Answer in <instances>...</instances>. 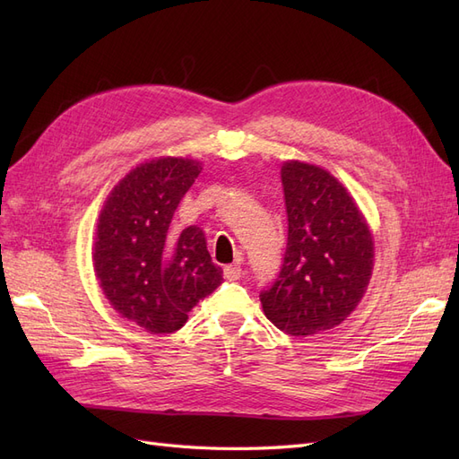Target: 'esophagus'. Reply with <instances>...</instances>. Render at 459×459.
Returning a JSON list of instances; mask_svg holds the SVG:
<instances>
[{
  "label": "esophagus",
  "instance_id": "obj_1",
  "mask_svg": "<svg viewBox=\"0 0 459 459\" xmlns=\"http://www.w3.org/2000/svg\"><path fill=\"white\" fill-rule=\"evenodd\" d=\"M224 277L228 281H238L241 277V266H238V264H228L224 268Z\"/></svg>",
  "mask_w": 459,
  "mask_h": 459
}]
</instances>
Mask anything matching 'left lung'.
Masks as SVG:
<instances>
[{
    "mask_svg": "<svg viewBox=\"0 0 459 459\" xmlns=\"http://www.w3.org/2000/svg\"><path fill=\"white\" fill-rule=\"evenodd\" d=\"M287 248L277 280L260 293L270 322L308 337L342 324L362 300L373 270V238L364 214L335 176L319 166H281Z\"/></svg>",
    "mask_w": 459,
    "mask_h": 459,
    "instance_id": "left-lung-1",
    "label": "left lung"
}]
</instances>
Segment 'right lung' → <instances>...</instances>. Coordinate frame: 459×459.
<instances>
[{"mask_svg": "<svg viewBox=\"0 0 459 459\" xmlns=\"http://www.w3.org/2000/svg\"><path fill=\"white\" fill-rule=\"evenodd\" d=\"M201 162L160 157L135 166L110 191L100 214L93 268L113 308L147 333H174L221 283L201 228L170 230Z\"/></svg>", "mask_w": 459, "mask_h": 459, "instance_id": "obj_1", "label": "right lung"}]
</instances>
